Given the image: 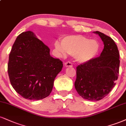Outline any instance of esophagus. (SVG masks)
I'll return each mask as SVG.
<instances>
[{"label":"esophagus","instance_id":"1","mask_svg":"<svg viewBox=\"0 0 126 126\" xmlns=\"http://www.w3.org/2000/svg\"><path fill=\"white\" fill-rule=\"evenodd\" d=\"M65 67H72L73 64L71 62H66L64 63Z\"/></svg>","mask_w":126,"mask_h":126}]
</instances>
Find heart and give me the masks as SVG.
I'll return each mask as SVG.
<instances>
[{
    "mask_svg": "<svg viewBox=\"0 0 126 126\" xmlns=\"http://www.w3.org/2000/svg\"><path fill=\"white\" fill-rule=\"evenodd\" d=\"M56 50L62 56L66 53L75 56L77 61L86 63L93 59L100 49L99 43L95 39H90L82 35H69L61 39V45L54 43Z\"/></svg>",
    "mask_w": 126,
    "mask_h": 126,
    "instance_id": "1",
    "label": "heart"
}]
</instances>
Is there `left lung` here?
Segmentation results:
<instances>
[{"label":"left lung","instance_id":"obj_1","mask_svg":"<svg viewBox=\"0 0 126 126\" xmlns=\"http://www.w3.org/2000/svg\"><path fill=\"white\" fill-rule=\"evenodd\" d=\"M104 43L99 57L83 63L76 67L75 87L79 94L89 100L103 98L116 85L119 74V51L114 41L96 31Z\"/></svg>","mask_w":126,"mask_h":126}]
</instances>
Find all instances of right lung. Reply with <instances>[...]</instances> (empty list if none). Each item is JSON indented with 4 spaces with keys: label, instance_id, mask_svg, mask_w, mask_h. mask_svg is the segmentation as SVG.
Instances as JSON below:
<instances>
[{
    "label": "right lung",
    "instance_id": "obj_1",
    "mask_svg": "<svg viewBox=\"0 0 126 126\" xmlns=\"http://www.w3.org/2000/svg\"><path fill=\"white\" fill-rule=\"evenodd\" d=\"M63 62L50 56V48L31 31L20 34L9 54L7 72L15 91L26 99L48 96Z\"/></svg>",
    "mask_w": 126,
    "mask_h": 126
}]
</instances>
